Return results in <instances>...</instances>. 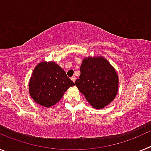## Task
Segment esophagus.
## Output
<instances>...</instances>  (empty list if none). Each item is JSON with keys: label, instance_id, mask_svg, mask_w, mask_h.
I'll list each match as a JSON object with an SVG mask.
<instances>
[{"label": "esophagus", "instance_id": "34e87169", "mask_svg": "<svg viewBox=\"0 0 151 151\" xmlns=\"http://www.w3.org/2000/svg\"><path fill=\"white\" fill-rule=\"evenodd\" d=\"M71 80H72V81H73V82H76V76H72L71 77Z\"/></svg>", "mask_w": 151, "mask_h": 151}]
</instances>
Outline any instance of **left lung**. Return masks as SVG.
<instances>
[{"instance_id":"1","label":"left lung","mask_w":151,"mask_h":151,"mask_svg":"<svg viewBox=\"0 0 151 151\" xmlns=\"http://www.w3.org/2000/svg\"><path fill=\"white\" fill-rule=\"evenodd\" d=\"M76 85L95 109H103L115 99L119 89L116 69L103 56L85 57Z\"/></svg>"}]
</instances>
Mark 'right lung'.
<instances>
[{"label":"right lung","mask_w":151,"mask_h":151,"mask_svg":"<svg viewBox=\"0 0 151 151\" xmlns=\"http://www.w3.org/2000/svg\"><path fill=\"white\" fill-rule=\"evenodd\" d=\"M74 82L54 61H42L35 67L29 83V94L38 104L50 107L59 102Z\"/></svg>","instance_id":"1"}]
</instances>
